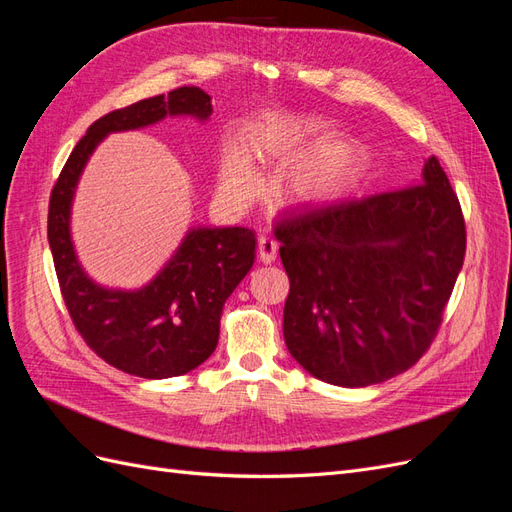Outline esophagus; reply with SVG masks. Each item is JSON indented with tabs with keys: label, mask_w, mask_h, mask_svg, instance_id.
<instances>
[{
	"label": "esophagus",
	"mask_w": 512,
	"mask_h": 512,
	"mask_svg": "<svg viewBox=\"0 0 512 512\" xmlns=\"http://www.w3.org/2000/svg\"><path fill=\"white\" fill-rule=\"evenodd\" d=\"M258 258L265 262V265H271V262L277 258V241L269 235H262L258 239Z\"/></svg>",
	"instance_id": "1"
}]
</instances>
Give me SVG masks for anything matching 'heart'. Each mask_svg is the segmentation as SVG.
<instances>
[{
	"instance_id": "1",
	"label": "heart",
	"mask_w": 512,
	"mask_h": 512,
	"mask_svg": "<svg viewBox=\"0 0 512 512\" xmlns=\"http://www.w3.org/2000/svg\"><path fill=\"white\" fill-rule=\"evenodd\" d=\"M314 130L297 117L271 115L256 121L250 130V149L262 162H292L312 149ZM348 179V164L331 151H318L292 168L286 179L288 192L314 203L327 200L344 190ZM220 185L226 196L235 200H250L262 188L258 166L250 151L235 145L222 162Z\"/></svg>"
}]
</instances>
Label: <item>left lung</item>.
Returning a JSON list of instances; mask_svg holds the SVG:
<instances>
[{
  "label": "left lung",
  "instance_id": "8db88e82",
  "mask_svg": "<svg viewBox=\"0 0 512 512\" xmlns=\"http://www.w3.org/2000/svg\"><path fill=\"white\" fill-rule=\"evenodd\" d=\"M275 237L290 280L286 346L314 378L346 389L421 359L466 256L459 200L436 156L410 188L305 205Z\"/></svg>",
  "mask_w": 512,
  "mask_h": 512
}]
</instances>
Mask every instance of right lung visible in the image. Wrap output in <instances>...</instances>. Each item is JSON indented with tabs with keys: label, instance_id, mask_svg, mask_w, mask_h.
<instances>
[{
	"label": "right lung",
	"instance_id": "1",
	"mask_svg": "<svg viewBox=\"0 0 512 512\" xmlns=\"http://www.w3.org/2000/svg\"><path fill=\"white\" fill-rule=\"evenodd\" d=\"M211 113L203 89L179 87L104 115L76 143L51 194L49 245L74 327L108 365L138 378L183 376L209 359L224 303L254 265L256 235L243 226H192L145 286L108 288L91 280L76 254L74 194L91 153L108 134L143 130L166 117L207 121Z\"/></svg>",
	"mask_w": 512,
	"mask_h": 512
}]
</instances>
